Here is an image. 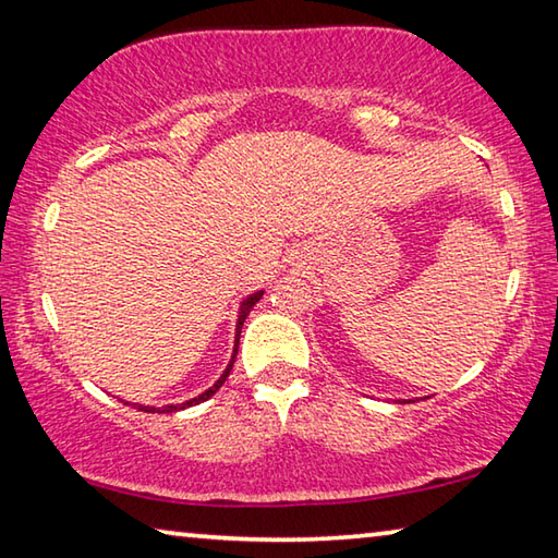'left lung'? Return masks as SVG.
<instances>
[{"instance_id":"8db88e82","label":"left lung","mask_w":558,"mask_h":558,"mask_svg":"<svg viewBox=\"0 0 558 558\" xmlns=\"http://www.w3.org/2000/svg\"><path fill=\"white\" fill-rule=\"evenodd\" d=\"M409 403H411V401H409Z\"/></svg>"}]
</instances>
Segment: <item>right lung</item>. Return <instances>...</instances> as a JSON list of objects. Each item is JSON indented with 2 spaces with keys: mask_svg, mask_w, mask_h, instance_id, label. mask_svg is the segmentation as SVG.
Listing matches in <instances>:
<instances>
[{
  "mask_svg": "<svg viewBox=\"0 0 558 558\" xmlns=\"http://www.w3.org/2000/svg\"><path fill=\"white\" fill-rule=\"evenodd\" d=\"M263 298V290H258V292H253V295H248L245 298L243 302H241V310H239V323H235V344H233V356H231V362H229V366H226V372L221 374V379L216 381L211 389H206L204 393H199L196 396V399H189V401H184V403H177V405H165V409H153V405H137L140 411H149V413H172V411H177V409H189V405H196V403H202V401H206V399H211V396L221 389L223 386V381H226V376L231 374V369H233V362H235V352H239V339H241V327H243V323H245V317H248V313L253 310V305H256V302Z\"/></svg>",
  "mask_w": 558,
  "mask_h": 558,
  "instance_id": "obj_1",
  "label": "right lung"
}]
</instances>
